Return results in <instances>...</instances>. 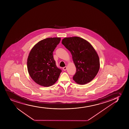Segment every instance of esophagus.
Instances as JSON below:
<instances>
[{"label":"esophagus","instance_id":"1","mask_svg":"<svg viewBox=\"0 0 129 129\" xmlns=\"http://www.w3.org/2000/svg\"><path fill=\"white\" fill-rule=\"evenodd\" d=\"M67 69V67H64L63 68V70L64 71H66Z\"/></svg>","mask_w":129,"mask_h":129}]
</instances>
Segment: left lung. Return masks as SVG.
<instances>
[{
    "label": "left lung",
    "instance_id": "obj_1",
    "mask_svg": "<svg viewBox=\"0 0 129 129\" xmlns=\"http://www.w3.org/2000/svg\"><path fill=\"white\" fill-rule=\"evenodd\" d=\"M62 43L70 51L76 68L73 80L80 85L91 81L100 66L99 55L93 46L87 40L78 37L64 38Z\"/></svg>",
    "mask_w": 129,
    "mask_h": 129
}]
</instances>
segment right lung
<instances>
[{"label": "right lung", "mask_w": 129, "mask_h": 129, "mask_svg": "<svg viewBox=\"0 0 129 129\" xmlns=\"http://www.w3.org/2000/svg\"><path fill=\"white\" fill-rule=\"evenodd\" d=\"M60 38H47L35 45L27 59L29 75L36 83L48 87L58 80L61 69L56 65L53 52L60 43Z\"/></svg>", "instance_id": "1"}]
</instances>
